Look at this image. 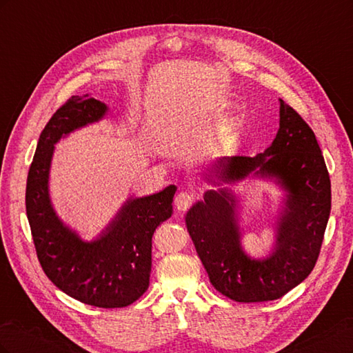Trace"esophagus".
I'll list each match as a JSON object with an SVG mask.
<instances>
[{"label": "esophagus", "instance_id": "obj_1", "mask_svg": "<svg viewBox=\"0 0 353 353\" xmlns=\"http://www.w3.org/2000/svg\"><path fill=\"white\" fill-rule=\"evenodd\" d=\"M191 203H193V194L185 190H181L175 196V206L178 210H187Z\"/></svg>", "mask_w": 353, "mask_h": 353}]
</instances>
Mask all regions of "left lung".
I'll use <instances>...</instances> for the list:
<instances>
[{
	"label": "left lung",
	"mask_w": 353,
	"mask_h": 353,
	"mask_svg": "<svg viewBox=\"0 0 353 353\" xmlns=\"http://www.w3.org/2000/svg\"><path fill=\"white\" fill-rule=\"evenodd\" d=\"M245 179L271 182L282 191L270 212L273 245L265 256L245 252L241 196L230 187ZM205 191L185 215V225L212 285L236 302L274 301L314 270L331 209L328 170L314 131L280 100V128L263 153L221 157Z\"/></svg>",
	"instance_id": "8db88e82"
}]
</instances>
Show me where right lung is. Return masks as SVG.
Instances as JSON below:
<instances>
[{
	"label": "right lung",
	"instance_id": "1",
	"mask_svg": "<svg viewBox=\"0 0 353 353\" xmlns=\"http://www.w3.org/2000/svg\"><path fill=\"white\" fill-rule=\"evenodd\" d=\"M109 105L73 97L52 114L41 132L26 184V213L39 263L61 292L99 307H125L148 288L152 237L172 216L176 185L143 197H128L97 236L85 240L63 221L50 196V170L56 144L82 128L99 123Z\"/></svg>",
	"mask_w": 353,
	"mask_h": 353
}]
</instances>
